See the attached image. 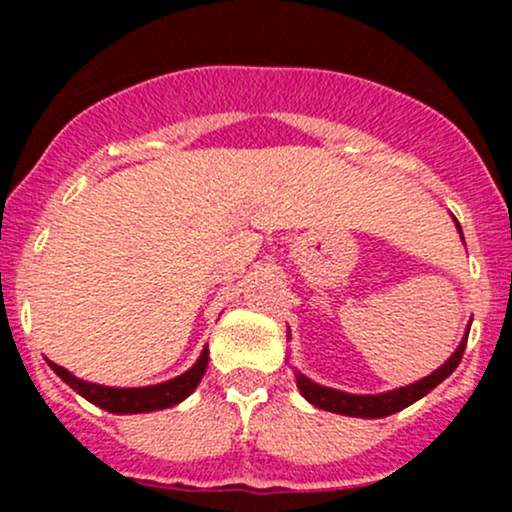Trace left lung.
<instances>
[{
	"instance_id": "obj_1",
	"label": "left lung",
	"mask_w": 512,
	"mask_h": 512,
	"mask_svg": "<svg viewBox=\"0 0 512 512\" xmlns=\"http://www.w3.org/2000/svg\"><path fill=\"white\" fill-rule=\"evenodd\" d=\"M452 221H455L457 231H460V238H462L460 223H457L455 216H452ZM462 243H464V238H462ZM469 325H472V320H469ZM289 337H291V332H289ZM467 337H469V327H467V332H464L460 346L455 349V354H452L448 361L443 363V366L433 370L431 375H426V378L416 380V383H411V385L380 392V395H351V392L334 390V387L313 383L308 375L298 373V370H296V385H298V390H301V395L317 409L334 411V414H342V416H358V419H383V416H390V414H395V411L407 409L409 404H414L416 399L426 397L433 387L443 383L452 370L457 368V363L462 361L464 346H467Z\"/></svg>"
}]
</instances>
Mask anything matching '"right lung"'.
Masks as SVG:
<instances>
[{
  "instance_id": "obj_1",
  "label": "right lung",
  "mask_w": 512,
  "mask_h": 512,
  "mask_svg": "<svg viewBox=\"0 0 512 512\" xmlns=\"http://www.w3.org/2000/svg\"><path fill=\"white\" fill-rule=\"evenodd\" d=\"M209 363V349L204 346L202 354H199L197 363L190 370L178 375V378L166 380V383L158 385H146V387H108V385H96L88 383V380L76 378L69 373L67 368L57 366V363L48 361V366L55 370L57 375L72 387L74 392H79L81 397L88 399L91 404L101 407L110 414H146V411H158L168 409L180 404L182 399H187L192 392L197 390L199 380L207 373Z\"/></svg>"
}]
</instances>
